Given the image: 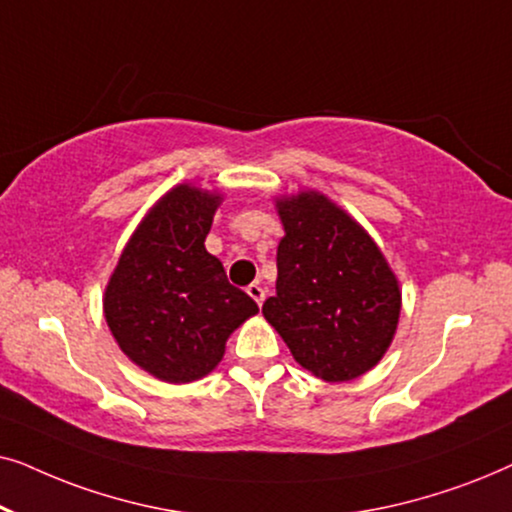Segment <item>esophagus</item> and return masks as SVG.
<instances>
[{
	"instance_id": "1",
	"label": "esophagus",
	"mask_w": 512,
	"mask_h": 512,
	"mask_svg": "<svg viewBox=\"0 0 512 512\" xmlns=\"http://www.w3.org/2000/svg\"><path fill=\"white\" fill-rule=\"evenodd\" d=\"M247 293L251 298L256 300V305H263V300H265V291H263V286L261 284H249L247 286Z\"/></svg>"
}]
</instances>
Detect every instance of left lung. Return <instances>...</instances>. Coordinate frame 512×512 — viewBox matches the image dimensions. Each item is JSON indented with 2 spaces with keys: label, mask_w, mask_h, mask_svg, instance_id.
Instances as JSON below:
<instances>
[{
  "label": "left lung",
  "mask_w": 512,
  "mask_h": 512,
  "mask_svg": "<svg viewBox=\"0 0 512 512\" xmlns=\"http://www.w3.org/2000/svg\"><path fill=\"white\" fill-rule=\"evenodd\" d=\"M277 296L263 317L305 370L349 382L387 354L401 317V286L354 216L312 191L279 195Z\"/></svg>",
  "instance_id": "1"
}]
</instances>
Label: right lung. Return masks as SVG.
Masks as SVG:
<instances>
[{
    "mask_svg": "<svg viewBox=\"0 0 512 512\" xmlns=\"http://www.w3.org/2000/svg\"><path fill=\"white\" fill-rule=\"evenodd\" d=\"M221 202L219 191L170 188L139 221L104 289V319L121 352L160 382L212 373L230 333L258 314L205 249Z\"/></svg>",
    "mask_w": 512,
    "mask_h": 512,
    "instance_id": "add662e5",
    "label": "right lung"
}]
</instances>
